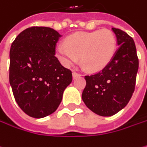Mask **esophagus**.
I'll use <instances>...</instances> for the list:
<instances>
[{
    "instance_id": "obj_1",
    "label": "esophagus",
    "mask_w": 147,
    "mask_h": 147,
    "mask_svg": "<svg viewBox=\"0 0 147 147\" xmlns=\"http://www.w3.org/2000/svg\"><path fill=\"white\" fill-rule=\"evenodd\" d=\"M72 76H73V78H79V77H81V74H79V73H78V72H73L72 73Z\"/></svg>"
}]
</instances>
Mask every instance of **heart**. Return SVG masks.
Instances as JSON below:
<instances>
[{"label": "heart", "mask_w": 147, "mask_h": 147, "mask_svg": "<svg viewBox=\"0 0 147 147\" xmlns=\"http://www.w3.org/2000/svg\"><path fill=\"white\" fill-rule=\"evenodd\" d=\"M65 43H58L57 55L67 67L75 64L78 57L82 66L90 71L104 69L113 58L117 49V39L109 29L78 32L69 36Z\"/></svg>", "instance_id": "heart-1"}]
</instances>
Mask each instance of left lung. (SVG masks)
Here are the masks:
<instances>
[{
    "instance_id": "obj_1",
    "label": "left lung",
    "mask_w": 147,
    "mask_h": 147,
    "mask_svg": "<svg viewBox=\"0 0 147 147\" xmlns=\"http://www.w3.org/2000/svg\"><path fill=\"white\" fill-rule=\"evenodd\" d=\"M118 49L111 61L99 72L85 76L82 98L94 113L110 117L126 106L135 89L139 59L133 39L119 28H111Z\"/></svg>"
}]
</instances>
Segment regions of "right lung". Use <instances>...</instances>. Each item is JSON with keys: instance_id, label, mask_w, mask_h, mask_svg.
Returning <instances> with one entry per match:
<instances>
[{"instance_id": "1", "label": "right lung", "mask_w": 147, "mask_h": 147, "mask_svg": "<svg viewBox=\"0 0 147 147\" xmlns=\"http://www.w3.org/2000/svg\"><path fill=\"white\" fill-rule=\"evenodd\" d=\"M62 36L48 27H31L21 32L10 48L9 83L19 107L28 116L41 119L59 106L71 70L56 55Z\"/></svg>"}]
</instances>
